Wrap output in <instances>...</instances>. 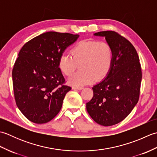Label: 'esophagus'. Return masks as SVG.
<instances>
[{
    "label": "esophagus",
    "instance_id": "1",
    "mask_svg": "<svg viewBox=\"0 0 157 157\" xmlns=\"http://www.w3.org/2000/svg\"><path fill=\"white\" fill-rule=\"evenodd\" d=\"M72 89L73 90H81L83 89V88L81 87V86H73Z\"/></svg>",
    "mask_w": 157,
    "mask_h": 157
}]
</instances>
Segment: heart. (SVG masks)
Segmentation results:
<instances>
[{
    "label": "heart",
    "mask_w": 157,
    "mask_h": 157,
    "mask_svg": "<svg viewBox=\"0 0 157 157\" xmlns=\"http://www.w3.org/2000/svg\"><path fill=\"white\" fill-rule=\"evenodd\" d=\"M72 56L67 52L60 55L59 68L66 75L75 71L78 64L80 71L68 79L69 84L80 86L91 84L96 79L101 80L107 75L111 68L113 52L111 45L105 42L82 40L71 49Z\"/></svg>",
    "instance_id": "1"
}]
</instances>
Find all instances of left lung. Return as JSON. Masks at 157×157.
I'll return each mask as SVG.
<instances>
[{"label":"left lung","mask_w":157,"mask_h":157,"mask_svg":"<svg viewBox=\"0 0 157 157\" xmlns=\"http://www.w3.org/2000/svg\"><path fill=\"white\" fill-rule=\"evenodd\" d=\"M103 36L113 52L106 78L94 86L93 97L86 103L90 116L98 124L111 126L122 121L137 104L140 92L142 69L134 46L114 31L95 33Z\"/></svg>","instance_id":"8db88e82"}]
</instances>
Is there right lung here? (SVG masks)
I'll list each match as a JSON object with an SVG mask.
<instances>
[{"label": "right lung", "mask_w": 157, "mask_h": 157, "mask_svg": "<svg viewBox=\"0 0 157 157\" xmlns=\"http://www.w3.org/2000/svg\"><path fill=\"white\" fill-rule=\"evenodd\" d=\"M78 34L48 32L26 42L12 71L16 105L33 123L42 124L55 117L71 87L59 68V56Z\"/></svg>", "instance_id": "obj_1"}]
</instances>
